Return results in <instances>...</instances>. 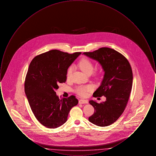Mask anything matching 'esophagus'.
Masks as SVG:
<instances>
[{"label":"esophagus","instance_id":"esophagus-1","mask_svg":"<svg viewBox=\"0 0 156 156\" xmlns=\"http://www.w3.org/2000/svg\"><path fill=\"white\" fill-rule=\"evenodd\" d=\"M87 103H88V101L86 100V99H81L79 100V104H87Z\"/></svg>","mask_w":156,"mask_h":156}]
</instances>
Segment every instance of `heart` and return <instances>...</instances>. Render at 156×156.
Returning a JSON list of instances; mask_svg holds the SVG:
<instances>
[{
    "label": "heart",
    "instance_id": "heart-1",
    "mask_svg": "<svg viewBox=\"0 0 156 156\" xmlns=\"http://www.w3.org/2000/svg\"><path fill=\"white\" fill-rule=\"evenodd\" d=\"M78 66L81 68L82 71L87 74H91L94 70V66L92 61L87 58H82L78 62ZM72 74V68L69 67L67 71V76L68 79L71 78ZM93 89V87L90 85H80L76 88L75 92L78 95L82 97H86L88 92Z\"/></svg>",
    "mask_w": 156,
    "mask_h": 156
}]
</instances>
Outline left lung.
Returning <instances> with one entry per match:
<instances>
[{
  "label": "left lung",
  "mask_w": 156,
  "mask_h": 156,
  "mask_svg": "<svg viewBox=\"0 0 156 156\" xmlns=\"http://www.w3.org/2000/svg\"><path fill=\"white\" fill-rule=\"evenodd\" d=\"M83 54L98 61L105 71L101 85L93 97L105 96L106 100L99 104L92 100L89 101L95 112L89 121L101 127L111 125L122 115L129 99L133 83L130 64L124 55L108 47Z\"/></svg>",
  "instance_id": "1"
}]
</instances>
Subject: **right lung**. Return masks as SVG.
Returning <instances> with one entry per match:
<instances>
[{"label": "right lung", "instance_id": "1", "mask_svg": "<svg viewBox=\"0 0 156 156\" xmlns=\"http://www.w3.org/2000/svg\"><path fill=\"white\" fill-rule=\"evenodd\" d=\"M81 54L52 50L36 56L30 62L25 93L36 118L46 127L63 125L71 109L78 103L74 95L59 99L55 90L60 83L66 82L68 68Z\"/></svg>", "mask_w": 156, "mask_h": 156}]
</instances>
